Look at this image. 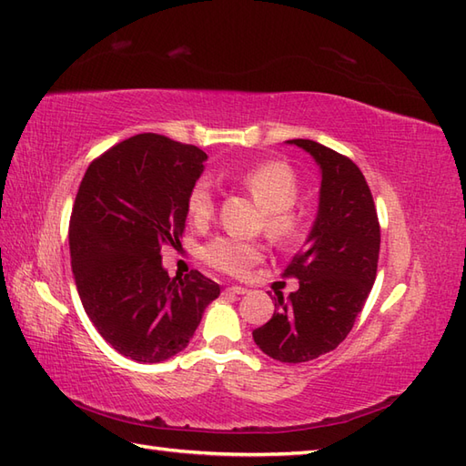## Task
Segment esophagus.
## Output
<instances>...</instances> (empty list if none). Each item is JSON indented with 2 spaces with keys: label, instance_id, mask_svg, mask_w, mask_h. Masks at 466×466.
<instances>
[{
  "label": "esophagus",
  "instance_id": "1",
  "mask_svg": "<svg viewBox=\"0 0 466 466\" xmlns=\"http://www.w3.org/2000/svg\"><path fill=\"white\" fill-rule=\"evenodd\" d=\"M226 294L244 296V294H248V289H246V288H242V286H230V288H226Z\"/></svg>",
  "mask_w": 466,
  "mask_h": 466
}]
</instances>
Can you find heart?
Returning <instances> with one entry per match:
<instances>
[{
  "instance_id": "b5f03b06",
  "label": "heart",
  "mask_w": 466,
  "mask_h": 466,
  "mask_svg": "<svg viewBox=\"0 0 466 466\" xmlns=\"http://www.w3.org/2000/svg\"><path fill=\"white\" fill-rule=\"evenodd\" d=\"M238 182L250 192V197L264 208V230L276 242L288 244L296 240L301 230L299 216L294 204L299 198V180L289 165L279 160L262 162L244 170ZM216 207L214 187L208 178L192 184L187 198V210L192 224H207ZM204 262L228 276H242L264 258V246L258 242L238 240L232 236H216L204 246Z\"/></svg>"
}]
</instances>
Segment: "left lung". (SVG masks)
I'll return each instance as SVG.
<instances>
[{"instance_id": "left-lung-1", "label": "left lung", "mask_w": 466, "mask_h": 466, "mask_svg": "<svg viewBox=\"0 0 466 466\" xmlns=\"http://www.w3.org/2000/svg\"><path fill=\"white\" fill-rule=\"evenodd\" d=\"M321 170L319 210L306 246L284 269L299 288L278 296L272 319L252 331L259 350L284 363H304L348 338L373 288L381 230L371 190L348 157L309 138L288 140Z\"/></svg>"}]
</instances>
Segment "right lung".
<instances>
[{"label":"right lung","mask_w":466,"mask_h":466,"mask_svg":"<svg viewBox=\"0 0 466 466\" xmlns=\"http://www.w3.org/2000/svg\"><path fill=\"white\" fill-rule=\"evenodd\" d=\"M207 153L143 133L96 157L69 222L71 268L86 316L125 357L158 363L187 348L220 286L190 269L170 278L160 248L178 246L187 198Z\"/></svg>","instance_id":"right-lung-1"}]
</instances>
